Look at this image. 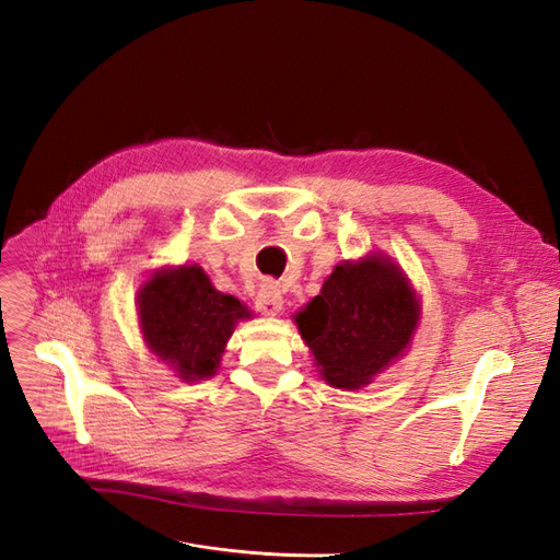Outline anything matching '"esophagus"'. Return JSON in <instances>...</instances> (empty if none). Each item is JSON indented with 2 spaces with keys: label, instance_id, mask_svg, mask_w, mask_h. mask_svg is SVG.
I'll use <instances>...</instances> for the list:
<instances>
[{
  "label": "esophagus",
  "instance_id": "34e87169",
  "mask_svg": "<svg viewBox=\"0 0 560 560\" xmlns=\"http://www.w3.org/2000/svg\"><path fill=\"white\" fill-rule=\"evenodd\" d=\"M254 303H257V311L261 315H278L282 311V296L278 292V287L270 282L261 284V290H259L257 299H254Z\"/></svg>",
  "mask_w": 560,
  "mask_h": 560
}]
</instances>
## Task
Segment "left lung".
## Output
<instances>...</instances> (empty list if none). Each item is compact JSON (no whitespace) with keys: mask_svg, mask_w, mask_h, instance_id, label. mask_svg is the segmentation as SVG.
Returning a JSON list of instances; mask_svg holds the SVG:
<instances>
[{"mask_svg":"<svg viewBox=\"0 0 560 560\" xmlns=\"http://www.w3.org/2000/svg\"><path fill=\"white\" fill-rule=\"evenodd\" d=\"M420 303L401 268L383 257L338 264L296 327L319 376L338 389H360L409 348Z\"/></svg>","mask_w":560,"mask_h":560,"instance_id":"8db88e82","label":"left lung"}]
</instances>
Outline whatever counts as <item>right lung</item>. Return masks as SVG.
I'll return each mask as SVG.
<instances>
[{
	"mask_svg": "<svg viewBox=\"0 0 560 560\" xmlns=\"http://www.w3.org/2000/svg\"><path fill=\"white\" fill-rule=\"evenodd\" d=\"M138 317L144 343L175 371L194 383L217 374L219 362L247 306L214 290L200 266L161 268L138 292Z\"/></svg>",
	"mask_w": 560,
	"mask_h": 560,
	"instance_id": "add662e5",
	"label": "right lung"
}]
</instances>
